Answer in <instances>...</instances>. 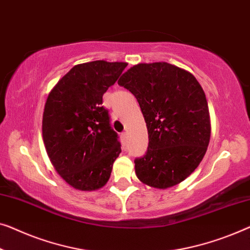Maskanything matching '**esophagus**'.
<instances>
[{
  "label": "esophagus",
  "mask_w": 250,
  "mask_h": 250,
  "mask_svg": "<svg viewBox=\"0 0 250 250\" xmlns=\"http://www.w3.org/2000/svg\"><path fill=\"white\" fill-rule=\"evenodd\" d=\"M121 137H122V142L123 143H126V141H127V133L126 132H123L122 134H121Z\"/></svg>",
  "instance_id": "esophagus-1"
}]
</instances>
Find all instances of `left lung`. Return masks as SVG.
Masks as SVG:
<instances>
[{
	"mask_svg": "<svg viewBox=\"0 0 250 250\" xmlns=\"http://www.w3.org/2000/svg\"><path fill=\"white\" fill-rule=\"evenodd\" d=\"M118 84L135 96L149 134L146 154L134 160L137 178L160 189L185 180L200 165L211 136L200 83L189 72L159 62L134 65Z\"/></svg>",
	"mask_w": 250,
	"mask_h": 250,
	"instance_id": "8db88e82",
	"label": "left lung"
}]
</instances>
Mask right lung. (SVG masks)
Masks as SVG:
<instances>
[{
	"label": "right lung",
	"instance_id": "1",
	"mask_svg": "<svg viewBox=\"0 0 250 250\" xmlns=\"http://www.w3.org/2000/svg\"><path fill=\"white\" fill-rule=\"evenodd\" d=\"M126 66L106 61L75 65L47 98L42 115L47 154L57 173L75 189L106 185L122 152L103 96Z\"/></svg>",
	"mask_w": 250,
	"mask_h": 250
}]
</instances>
